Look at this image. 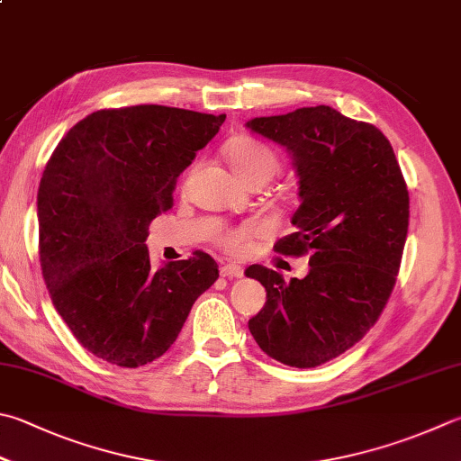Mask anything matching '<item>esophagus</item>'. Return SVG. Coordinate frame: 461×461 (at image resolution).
<instances>
[{
	"label": "esophagus",
	"mask_w": 461,
	"mask_h": 461,
	"mask_svg": "<svg viewBox=\"0 0 461 461\" xmlns=\"http://www.w3.org/2000/svg\"><path fill=\"white\" fill-rule=\"evenodd\" d=\"M221 275L222 276H229V279H240L242 276V267L234 265V263H227L221 267Z\"/></svg>",
	"instance_id": "obj_1"
}]
</instances>
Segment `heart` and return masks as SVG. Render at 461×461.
I'll use <instances>...</instances> for the list:
<instances>
[{
  "instance_id": "heart-1",
  "label": "heart",
  "mask_w": 461,
  "mask_h": 461,
  "mask_svg": "<svg viewBox=\"0 0 461 461\" xmlns=\"http://www.w3.org/2000/svg\"><path fill=\"white\" fill-rule=\"evenodd\" d=\"M224 154H227V160L230 162L232 170L237 172V176L245 180L247 185L253 180L267 182L275 175L276 168H279V154L275 152V149L249 136L232 138L227 144V149H224ZM263 232V224L257 221H249L239 224V227L222 230L216 237V245L230 255H240L249 242L260 237Z\"/></svg>"
}]
</instances>
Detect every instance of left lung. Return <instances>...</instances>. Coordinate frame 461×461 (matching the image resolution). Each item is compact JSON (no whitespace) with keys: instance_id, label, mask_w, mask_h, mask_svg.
I'll return each mask as SVG.
<instances>
[{"instance_id":"left-lung-1","label":"left lung","mask_w":461,"mask_h":461,"mask_svg":"<svg viewBox=\"0 0 461 461\" xmlns=\"http://www.w3.org/2000/svg\"><path fill=\"white\" fill-rule=\"evenodd\" d=\"M247 126L293 154L301 204L294 232L275 242L285 257L309 255L305 279L263 265L245 275L267 289L249 329L268 357L307 369L361 341L384 312L402 265L410 193L379 128L331 106L255 118Z\"/></svg>"}]
</instances>
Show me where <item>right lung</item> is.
Listing matches in <instances>:
<instances>
[{"mask_svg": "<svg viewBox=\"0 0 461 461\" xmlns=\"http://www.w3.org/2000/svg\"><path fill=\"white\" fill-rule=\"evenodd\" d=\"M224 118L158 104L104 108L51 152L38 188L41 275L59 317L98 359L134 369L162 357L219 279L203 250L154 271L144 242Z\"/></svg>", "mask_w": 461, "mask_h": 461, "instance_id": "1", "label": "right lung"}]
</instances>
